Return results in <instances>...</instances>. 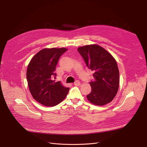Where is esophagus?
I'll use <instances>...</instances> for the list:
<instances>
[{
  "label": "esophagus",
  "mask_w": 147,
  "mask_h": 147,
  "mask_svg": "<svg viewBox=\"0 0 147 147\" xmlns=\"http://www.w3.org/2000/svg\"><path fill=\"white\" fill-rule=\"evenodd\" d=\"M74 85H76V86H79L80 84V82L79 80H76V81L74 83Z\"/></svg>",
  "instance_id": "34e87169"
}]
</instances>
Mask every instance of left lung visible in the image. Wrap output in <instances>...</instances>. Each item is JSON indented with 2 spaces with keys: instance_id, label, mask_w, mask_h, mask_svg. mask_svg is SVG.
<instances>
[{
  "instance_id": "8db88e82",
  "label": "left lung",
  "mask_w": 147,
  "mask_h": 147,
  "mask_svg": "<svg viewBox=\"0 0 147 147\" xmlns=\"http://www.w3.org/2000/svg\"><path fill=\"white\" fill-rule=\"evenodd\" d=\"M78 50L88 68L94 72V80L90 82L92 91L86 96L89 101L100 106L111 102L119 87V70L116 61L98 45L81 46Z\"/></svg>"
}]
</instances>
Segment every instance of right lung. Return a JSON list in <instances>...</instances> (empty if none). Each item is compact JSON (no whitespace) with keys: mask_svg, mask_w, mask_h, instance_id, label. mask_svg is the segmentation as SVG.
<instances>
[{"mask_svg":"<svg viewBox=\"0 0 147 147\" xmlns=\"http://www.w3.org/2000/svg\"><path fill=\"white\" fill-rule=\"evenodd\" d=\"M67 51L62 48H45L37 52L28 64L27 69L28 86L33 98L41 104L53 107L66 97L69 88L60 81L53 79L60 57Z\"/></svg>","mask_w":147,"mask_h":147,"instance_id":"add662e5","label":"right lung"}]
</instances>
